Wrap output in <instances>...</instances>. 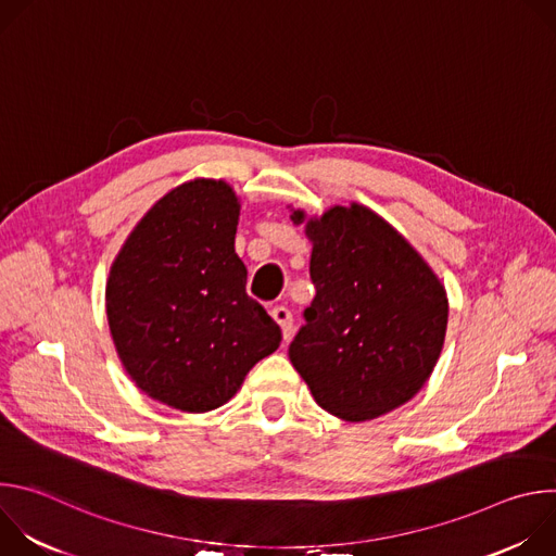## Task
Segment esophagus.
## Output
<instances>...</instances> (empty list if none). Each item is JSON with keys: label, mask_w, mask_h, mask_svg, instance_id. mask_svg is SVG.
Returning a JSON list of instances; mask_svg holds the SVG:
<instances>
[{"label": "esophagus", "mask_w": 556, "mask_h": 556, "mask_svg": "<svg viewBox=\"0 0 556 556\" xmlns=\"http://www.w3.org/2000/svg\"><path fill=\"white\" fill-rule=\"evenodd\" d=\"M270 314H273V319L279 324V328L283 332V339H290V334H292V312L286 305H275L270 309Z\"/></svg>", "instance_id": "1"}]
</instances>
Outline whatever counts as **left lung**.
Instances as JSON below:
<instances>
[{
	"instance_id": "left-lung-1",
	"label": "left lung",
	"mask_w": 556,
	"mask_h": 556,
	"mask_svg": "<svg viewBox=\"0 0 556 556\" xmlns=\"http://www.w3.org/2000/svg\"><path fill=\"white\" fill-rule=\"evenodd\" d=\"M290 217L312 240L316 294L288 356L316 405L350 422L405 405L444 345V286L405 237L363 204Z\"/></svg>"
}]
</instances>
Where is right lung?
I'll return each mask as SVG.
<instances>
[{"label": "right lung", "mask_w": 556, "mask_h": 556, "mask_svg": "<svg viewBox=\"0 0 556 556\" xmlns=\"http://www.w3.org/2000/svg\"><path fill=\"white\" fill-rule=\"evenodd\" d=\"M240 202L224 180L198 178L157 200L116 255L105 307L136 387L174 409L222 407L281 330L247 294L235 253Z\"/></svg>", "instance_id": "right-lung-1"}]
</instances>
